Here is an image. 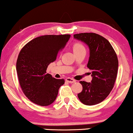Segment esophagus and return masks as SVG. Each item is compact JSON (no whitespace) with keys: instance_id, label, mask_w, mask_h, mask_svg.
I'll return each instance as SVG.
<instances>
[{"instance_id":"obj_1","label":"esophagus","mask_w":133,"mask_h":133,"mask_svg":"<svg viewBox=\"0 0 133 133\" xmlns=\"http://www.w3.org/2000/svg\"><path fill=\"white\" fill-rule=\"evenodd\" d=\"M66 81L69 83H75V80H74V79L69 78V77H68V78H66Z\"/></svg>"}]
</instances>
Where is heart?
Masks as SVG:
<instances>
[{"instance_id": "1", "label": "heart", "mask_w": 133, "mask_h": 133, "mask_svg": "<svg viewBox=\"0 0 133 133\" xmlns=\"http://www.w3.org/2000/svg\"><path fill=\"white\" fill-rule=\"evenodd\" d=\"M72 49H73L74 53H76V52L80 51L82 50H85V46H84L82 43H75L73 45Z\"/></svg>"}]
</instances>
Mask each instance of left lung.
<instances>
[{
    "instance_id": "left-lung-1",
    "label": "left lung",
    "mask_w": 133,
    "mask_h": 133,
    "mask_svg": "<svg viewBox=\"0 0 133 133\" xmlns=\"http://www.w3.org/2000/svg\"><path fill=\"white\" fill-rule=\"evenodd\" d=\"M74 37L88 46L87 67L92 70L91 82H80L83 90L78 97L85 105H95L103 101L114 88L118 72V58L110 42L100 35L80 33L74 35Z\"/></svg>"
}]
</instances>
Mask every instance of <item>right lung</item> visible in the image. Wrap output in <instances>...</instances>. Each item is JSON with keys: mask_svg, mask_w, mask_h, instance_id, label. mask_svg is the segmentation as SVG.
Returning a JSON list of instances; mask_svg holds the SVG:
<instances>
[{"mask_svg": "<svg viewBox=\"0 0 133 133\" xmlns=\"http://www.w3.org/2000/svg\"><path fill=\"white\" fill-rule=\"evenodd\" d=\"M70 35H46L32 40L22 48L16 62L20 86L26 96L34 103L47 106L56 99L64 79L46 74V69L56 59Z\"/></svg>", "mask_w": 133, "mask_h": 133, "instance_id": "add662e5", "label": "right lung"}]
</instances>
